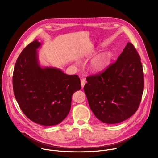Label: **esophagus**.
<instances>
[{
  "instance_id": "1",
  "label": "esophagus",
  "mask_w": 158,
  "mask_h": 158,
  "mask_svg": "<svg viewBox=\"0 0 158 158\" xmlns=\"http://www.w3.org/2000/svg\"><path fill=\"white\" fill-rule=\"evenodd\" d=\"M86 80L85 79H82L81 81V86L82 88H83L86 84Z\"/></svg>"
}]
</instances>
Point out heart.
Returning <instances> with one entry per match:
<instances>
[{
	"label": "heart",
	"instance_id": "heart-1",
	"mask_svg": "<svg viewBox=\"0 0 158 158\" xmlns=\"http://www.w3.org/2000/svg\"><path fill=\"white\" fill-rule=\"evenodd\" d=\"M110 54L108 52H102L95 56L90 63V68L94 72H101L104 70L109 64Z\"/></svg>",
	"mask_w": 158,
	"mask_h": 158
}]
</instances>
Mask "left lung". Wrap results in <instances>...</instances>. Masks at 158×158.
Masks as SVG:
<instances>
[{
	"label": "left lung",
	"instance_id": "obj_1",
	"mask_svg": "<svg viewBox=\"0 0 158 158\" xmlns=\"http://www.w3.org/2000/svg\"><path fill=\"white\" fill-rule=\"evenodd\" d=\"M140 57L129 42L114 63L88 76L84 86L89 106L101 122L114 124L130 118L139 106L144 88Z\"/></svg>",
	"mask_w": 158,
	"mask_h": 158
}]
</instances>
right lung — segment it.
Wrapping results in <instances>:
<instances>
[{
    "label": "right lung",
    "mask_w": 158,
    "mask_h": 158,
    "mask_svg": "<svg viewBox=\"0 0 158 158\" xmlns=\"http://www.w3.org/2000/svg\"><path fill=\"white\" fill-rule=\"evenodd\" d=\"M36 40L22 51L13 75L14 95L26 117L40 125L55 126L70 112L72 96L81 88L77 75L69 76L60 69L41 67Z\"/></svg>",
    "instance_id": "obj_1"
}]
</instances>
